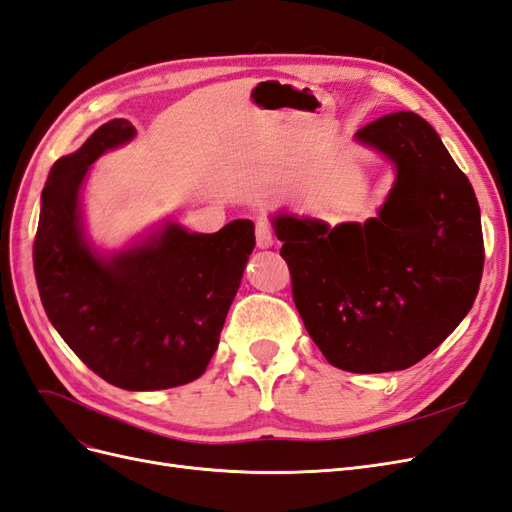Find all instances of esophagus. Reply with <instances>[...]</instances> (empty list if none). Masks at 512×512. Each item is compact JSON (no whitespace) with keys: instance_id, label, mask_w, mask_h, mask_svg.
<instances>
[{"instance_id":"obj_1","label":"esophagus","mask_w":512,"mask_h":512,"mask_svg":"<svg viewBox=\"0 0 512 512\" xmlns=\"http://www.w3.org/2000/svg\"><path fill=\"white\" fill-rule=\"evenodd\" d=\"M275 241V232H273V226L269 220H258L256 222V245L260 247V250H267V247H271Z\"/></svg>"}]
</instances>
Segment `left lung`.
Here are the masks:
<instances>
[{"instance_id":"1","label":"left lung","mask_w":512,"mask_h":512,"mask_svg":"<svg viewBox=\"0 0 512 512\" xmlns=\"http://www.w3.org/2000/svg\"><path fill=\"white\" fill-rule=\"evenodd\" d=\"M356 141L397 168L378 218L329 228L282 213L273 226L314 344L339 369L382 374L425 359L466 318L485 245L472 183L423 117L384 115Z\"/></svg>"}]
</instances>
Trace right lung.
Instances as JSON below:
<instances>
[{
	"instance_id": "right-lung-1",
	"label": "right lung",
	"mask_w": 512,
	"mask_h": 512,
	"mask_svg": "<svg viewBox=\"0 0 512 512\" xmlns=\"http://www.w3.org/2000/svg\"><path fill=\"white\" fill-rule=\"evenodd\" d=\"M136 134L113 119L59 158L42 190L34 273L44 312L74 354L126 391H158L205 374L256 239L250 220L213 235L168 224L102 258L83 237L79 190L104 151Z\"/></svg>"
}]
</instances>
